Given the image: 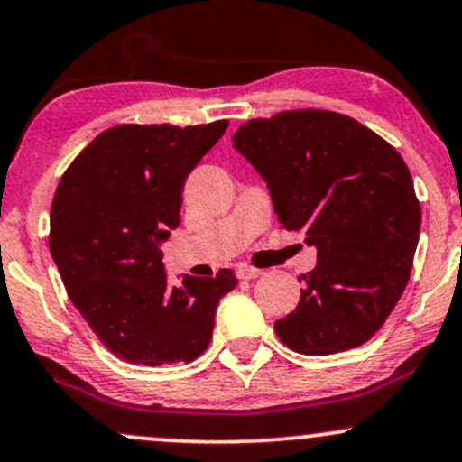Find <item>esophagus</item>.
Returning <instances> with one entry per match:
<instances>
[{
  "instance_id": "1",
  "label": "esophagus",
  "mask_w": 462,
  "mask_h": 462,
  "mask_svg": "<svg viewBox=\"0 0 462 462\" xmlns=\"http://www.w3.org/2000/svg\"><path fill=\"white\" fill-rule=\"evenodd\" d=\"M236 275H238V278H241V280H254V278H261L263 272H261V269L249 267V264H238Z\"/></svg>"
}]
</instances>
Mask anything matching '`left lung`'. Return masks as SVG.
<instances>
[{"mask_svg":"<svg viewBox=\"0 0 462 462\" xmlns=\"http://www.w3.org/2000/svg\"><path fill=\"white\" fill-rule=\"evenodd\" d=\"M232 143L267 182L280 224L317 249L298 309L275 321L280 341L309 356L363 346L411 278L421 208L406 162L330 110L247 121Z\"/></svg>","mask_w":462,"mask_h":462,"instance_id":"obj_1","label":"left lung"}]
</instances>
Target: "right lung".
I'll list each match as a JSON object with an SVG mask.
<instances>
[{
  "label": "right lung",
  "mask_w": 462,
  "mask_h": 462,
  "mask_svg": "<svg viewBox=\"0 0 462 462\" xmlns=\"http://www.w3.org/2000/svg\"><path fill=\"white\" fill-rule=\"evenodd\" d=\"M227 121L116 125L84 147L58 184L50 252L73 306L115 356L190 363L208 347L235 272L169 284L162 243L180 226L182 190Z\"/></svg>",
  "instance_id": "obj_1"
}]
</instances>
